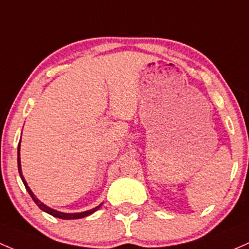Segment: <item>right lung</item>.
I'll use <instances>...</instances> for the list:
<instances>
[{
	"mask_svg": "<svg viewBox=\"0 0 249 249\" xmlns=\"http://www.w3.org/2000/svg\"><path fill=\"white\" fill-rule=\"evenodd\" d=\"M18 170H19V175L20 178H21L22 180V183L25 184V188H26V191L29 192V194L31 196V198L33 199V201L37 204V206L39 207L42 211L47 212V213L51 214V216L56 217V218H61V219H79V218H84V217H87L89 216V214H92L93 212H96L97 210H99V207L103 205V202L102 204H99L98 206H96L94 209H91L89 210V211H84V212H76V213H66V212H61V211H57V210H53L51 209V207L47 206V205L44 204V202H42L39 200V199L37 198V196L33 194V192L31 191V188L29 187V184H27L26 180H25L24 175H22V171H21V160H20V142H19V146H18Z\"/></svg>",
	"mask_w": 249,
	"mask_h": 249,
	"instance_id": "add662e5",
	"label": "right lung"
}]
</instances>
